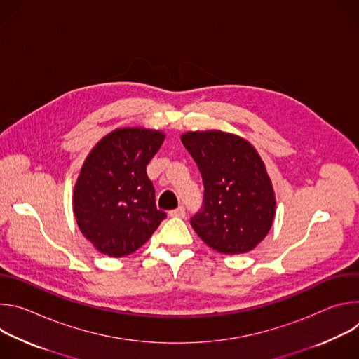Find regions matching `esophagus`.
I'll return each instance as SVG.
<instances>
[{
  "instance_id": "34e87169",
  "label": "esophagus",
  "mask_w": 359,
  "mask_h": 359,
  "mask_svg": "<svg viewBox=\"0 0 359 359\" xmlns=\"http://www.w3.org/2000/svg\"><path fill=\"white\" fill-rule=\"evenodd\" d=\"M169 216H170V217H184V216H186V209H184V206H179L177 209L170 210V212H169Z\"/></svg>"
}]
</instances>
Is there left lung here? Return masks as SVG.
Wrapping results in <instances>:
<instances>
[{"mask_svg": "<svg viewBox=\"0 0 359 359\" xmlns=\"http://www.w3.org/2000/svg\"><path fill=\"white\" fill-rule=\"evenodd\" d=\"M180 139L204 186L191 227L219 252L252 250L270 231L276 212L273 186L259 153L244 139L219 130L187 132Z\"/></svg>", "mask_w": 359, "mask_h": 359, "instance_id": "left-lung-1", "label": "left lung"}]
</instances>
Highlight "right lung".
<instances>
[{
  "label": "right lung",
  "mask_w": 359,
  "mask_h": 359,
  "mask_svg": "<svg viewBox=\"0 0 359 359\" xmlns=\"http://www.w3.org/2000/svg\"><path fill=\"white\" fill-rule=\"evenodd\" d=\"M165 135L122 128L102 139L86 158L74 191V213L82 234L109 257L143 245L166 213L158 210L146 166Z\"/></svg>",
  "instance_id": "right-lung-1"
}]
</instances>
